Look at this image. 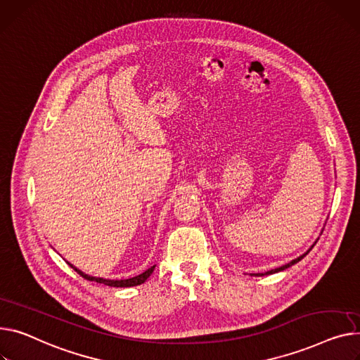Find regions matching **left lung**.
<instances>
[{
    "label": "left lung",
    "mask_w": 360,
    "mask_h": 360,
    "mask_svg": "<svg viewBox=\"0 0 360 360\" xmlns=\"http://www.w3.org/2000/svg\"><path fill=\"white\" fill-rule=\"evenodd\" d=\"M317 240H319V238H317ZM317 240L314 242V245L317 243ZM314 245L313 246H311L305 253H302L301 256H298L297 259H294V260H291L290 263H286V265H283V266H279V268H275V269H271V271H268V272H265V274H250V276H265V275H272V274H276V272H281V271H285V269H288L290 266H292V265H295V263H298L302 257H305L308 253H309V250L311 249H313L314 248Z\"/></svg>",
    "instance_id": "8db88e82"
}]
</instances>
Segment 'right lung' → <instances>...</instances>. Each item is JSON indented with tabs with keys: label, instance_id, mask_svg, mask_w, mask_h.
<instances>
[{
	"label": "right lung",
	"instance_id": "obj_1",
	"mask_svg": "<svg viewBox=\"0 0 360 360\" xmlns=\"http://www.w3.org/2000/svg\"><path fill=\"white\" fill-rule=\"evenodd\" d=\"M68 265L77 271L82 278L88 279V281H95L98 283H104V285H108V286H115V288H129V286H136V285H140L143 282H146V279L152 275V272L155 271V266H150L148 271H145L143 274L137 275V276H133V278H129V279H104V278H97V276H91V275H86L84 274L82 271H79L78 268H75L72 263L68 262Z\"/></svg>",
	"mask_w": 360,
	"mask_h": 360
}]
</instances>
